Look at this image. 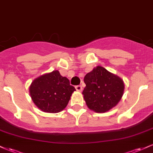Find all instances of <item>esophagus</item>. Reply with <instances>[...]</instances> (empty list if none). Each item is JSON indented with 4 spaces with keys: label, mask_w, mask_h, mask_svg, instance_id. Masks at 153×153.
Segmentation results:
<instances>
[{
    "label": "esophagus",
    "mask_w": 153,
    "mask_h": 153,
    "mask_svg": "<svg viewBox=\"0 0 153 153\" xmlns=\"http://www.w3.org/2000/svg\"><path fill=\"white\" fill-rule=\"evenodd\" d=\"M75 89H76V91H82V88L81 85H76V86H75Z\"/></svg>",
    "instance_id": "esophagus-1"
}]
</instances>
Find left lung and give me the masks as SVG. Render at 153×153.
Here are the masks:
<instances>
[{
	"instance_id": "1",
	"label": "left lung",
	"mask_w": 153,
	"mask_h": 153,
	"mask_svg": "<svg viewBox=\"0 0 153 153\" xmlns=\"http://www.w3.org/2000/svg\"><path fill=\"white\" fill-rule=\"evenodd\" d=\"M84 100L91 110L106 112L117 106L122 99L124 84L119 76L97 66L84 77Z\"/></svg>"
}]
</instances>
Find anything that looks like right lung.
<instances>
[{"label":"right lung","instance_id":"right-lung-1","mask_svg":"<svg viewBox=\"0 0 153 153\" xmlns=\"http://www.w3.org/2000/svg\"><path fill=\"white\" fill-rule=\"evenodd\" d=\"M75 91L65 77L58 71L34 79L29 87V94L34 104L42 111L58 113L67 106Z\"/></svg>","mask_w":153,"mask_h":153}]
</instances>
